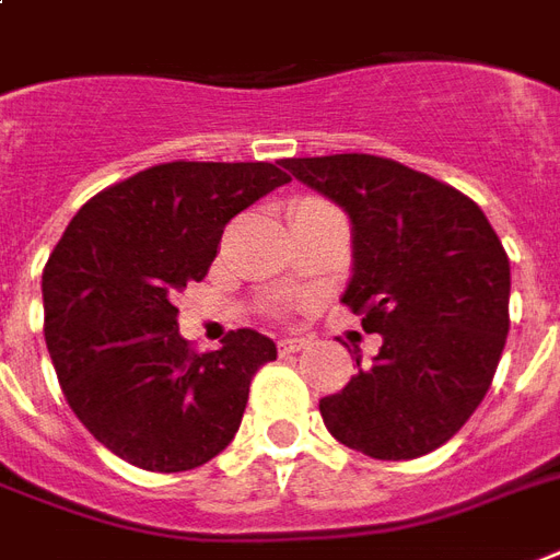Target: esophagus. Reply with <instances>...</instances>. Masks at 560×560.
Returning <instances> with one entry per match:
<instances>
[{
	"label": "esophagus",
	"instance_id": "34e87169",
	"mask_svg": "<svg viewBox=\"0 0 560 560\" xmlns=\"http://www.w3.org/2000/svg\"><path fill=\"white\" fill-rule=\"evenodd\" d=\"M305 347H308L305 337H281L279 340V352H302Z\"/></svg>",
	"mask_w": 560,
	"mask_h": 560
}]
</instances>
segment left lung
Instances as JSON below:
<instances>
[{
    "label": "left lung",
    "instance_id": "obj_1",
    "mask_svg": "<svg viewBox=\"0 0 560 560\" xmlns=\"http://www.w3.org/2000/svg\"><path fill=\"white\" fill-rule=\"evenodd\" d=\"M290 176L343 208L352 279L340 302L382 349L319 399L335 441L378 460L420 458L472 417L508 337L511 264L479 205L375 155L288 158Z\"/></svg>",
    "mask_w": 560,
    "mask_h": 560
}]
</instances>
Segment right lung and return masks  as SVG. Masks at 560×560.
Returning <instances> with one entry per match:
<instances>
[{
    "label": "right lung",
    "instance_id": "1",
    "mask_svg": "<svg viewBox=\"0 0 560 560\" xmlns=\"http://www.w3.org/2000/svg\"><path fill=\"white\" fill-rule=\"evenodd\" d=\"M288 182L264 161H173L72 217L43 270V335L67 402L105 450L149 472H185L234 441L276 343L237 328L196 355L173 299L208 276L234 213Z\"/></svg>",
    "mask_w": 560,
    "mask_h": 560
}]
</instances>
